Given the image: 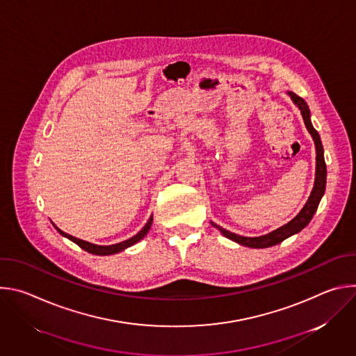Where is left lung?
I'll return each instance as SVG.
<instances>
[{"label":"left lung","mask_w":356,"mask_h":356,"mask_svg":"<svg viewBox=\"0 0 356 356\" xmlns=\"http://www.w3.org/2000/svg\"><path fill=\"white\" fill-rule=\"evenodd\" d=\"M293 103L298 107L301 115H302V120H304V124H306V128L309 129V132L312 134L313 139H314V143H316V152H317V163H316V180H314V187H313V191L306 202V206L302 207V210L290 221L287 222L286 225L266 234V235H262V236H242V235H238V234H234V232H229L224 228H221L220 225L213 224V227H216L217 229H220V232L227 236L228 239L234 241V242H238L239 245H245V246H249V248H269V246H273V245H277L280 242H283L286 238L294 235V234H298L304 227H307V224L312 221L313 216L316 214L317 209H318V204L324 195V191H325V184H327V165H325V161H324V147H323V143H321V139H320V135L318 132L314 129L313 124H312V120H310V110H309V106L306 101H304L301 97H298L297 94L289 91L287 92Z\"/></svg>","instance_id":"left-lung-1"}]
</instances>
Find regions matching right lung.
Segmentation results:
<instances>
[{
    "mask_svg": "<svg viewBox=\"0 0 356 356\" xmlns=\"http://www.w3.org/2000/svg\"><path fill=\"white\" fill-rule=\"evenodd\" d=\"M152 221H154V218H152V216H150V218L147 220V222L145 224V227H143L136 235H134L132 238H129V239H127V241H122V242H120V243H114V245H95V243H91V242H87V241L74 238V236H72V235L63 232L62 229H59L56 225H55V228H56L63 236L69 238L70 241H73L74 243H77L81 249H84V250L90 252V253H92V255L106 257V255H114V253H118V252H121V250H124V249H127V248L135 245L136 242H139V241L147 234V231L150 229Z\"/></svg>",
    "mask_w": 356,
    "mask_h": 356,
    "instance_id": "add662e5",
    "label": "right lung"
}]
</instances>
